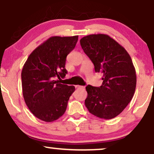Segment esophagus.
<instances>
[{
  "label": "esophagus",
  "instance_id": "1",
  "mask_svg": "<svg viewBox=\"0 0 154 154\" xmlns=\"http://www.w3.org/2000/svg\"><path fill=\"white\" fill-rule=\"evenodd\" d=\"M75 87H76V89H85V87H84V86L76 85Z\"/></svg>",
  "mask_w": 154,
  "mask_h": 154
}]
</instances>
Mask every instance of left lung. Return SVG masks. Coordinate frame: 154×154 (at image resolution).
<instances>
[{
	"label": "left lung",
	"mask_w": 154,
	"mask_h": 154,
	"mask_svg": "<svg viewBox=\"0 0 154 154\" xmlns=\"http://www.w3.org/2000/svg\"><path fill=\"white\" fill-rule=\"evenodd\" d=\"M84 52L103 74L99 87L88 85L85 106L90 113L109 120L121 113L134 96L136 71L127 51L106 34H91L80 39Z\"/></svg>",
	"instance_id": "left-lung-1"
}]
</instances>
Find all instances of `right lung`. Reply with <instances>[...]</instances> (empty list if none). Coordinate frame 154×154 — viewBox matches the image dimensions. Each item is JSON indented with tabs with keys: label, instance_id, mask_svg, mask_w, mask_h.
Wrapping results in <instances>:
<instances>
[{
	"label": "right lung",
	"instance_id": "1",
	"mask_svg": "<svg viewBox=\"0 0 154 154\" xmlns=\"http://www.w3.org/2000/svg\"><path fill=\"white\" fill-rule=\"evenodd\" d=\"M78 36H52L34 49L22 70V94L33 115L44 122L60 118L75 91L60 83L67 74L66 57L75 48Z\"/></svg>",
	"mask_w": 154,
	"mask_h": 154
}]
</instances>
